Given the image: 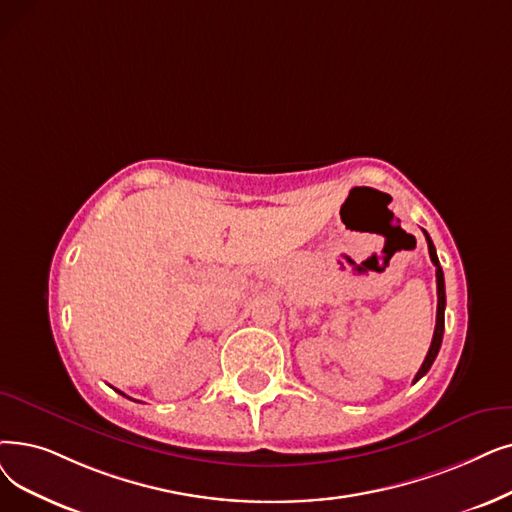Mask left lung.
Returning a JSON list of instances; mask_svg holds the SVG:
<instances>
[{
    "label": "left lung",
    "mask_w": 512,
    "mask_h": 512,
    "mask_svg": "<svg viewBox=\"0 0 512 512\" xmlns=\"http://www.w3.org/2000/svg\"><path fill=\"white\" fill-rule=\"evenodd\" d=\"M422 232H425V230H422ZM425 238H427V244H429V255H431V261L435 265V276H437V322H435V332H433V341H431L429 353H427L425 362H422L420 370L416 372L414 383L420 381L422 376L429 372V368L433 366V362L437 358L439 347H441V339H443V311H446V284H443V272H441L437 253H435V244H433V240H431V236L427 232H425Z\"/></svg>",
    "instance_id": "left-lung-1"
}]
</instances>
